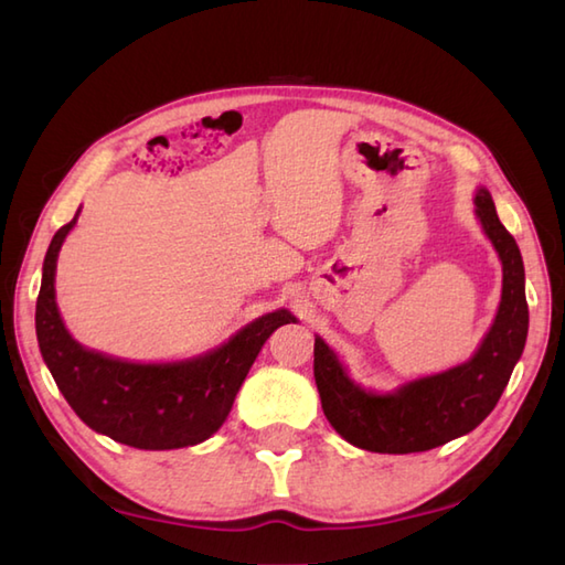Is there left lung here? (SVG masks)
Segmentation results:
<instances>
[{
    "mask_svg": "<svg viewBox=\"0 0 565 565\" xmlns=\"http://www.w3.org/2000/svg\"><path fill=\"white\" fill-rule=\"evenodd\" d=\"M473 203L476 215L502 262V298L493 328L466 364L381 395L356 386L347 376L338 354L316 338L313 374L322 413L359 449L411 454L435 449L468 435L498 405L514 364L520 362L530 330L520 247L500 223L488 189H478Z\"/></svg>",
    "mask_w": 565,
    "mask_h": 565,
    "instance_id": "left-lung-1",
    "label": "left lung"
}]
</instances>
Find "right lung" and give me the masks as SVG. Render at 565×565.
Returning a JSON list of instances; mask_svg holds the SVG:
<instances>
[{
	"label": "right lung",
	"mask_w": 565,
	"mask_h": 565,
	"mask_svg": "<svg viewBox=\"0 0 565 565\" xmlns=\"http://www.w3.org/2000/svg\"><path fill=\"white\" fill-rule=\"evenodd\" d=\"M75 223L77 215L53 235L35 301V334L60 393L84 425L128 447L162 451L209 439L225 423L262 344L296 318L274 310L218 350L172 364H136L84 350L65 330L55 303L57 252Z\"/></svg>",
	"instance_id": "obj_1"
}]
</instances>
